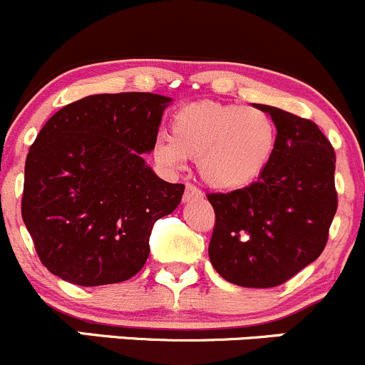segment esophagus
Here are the masks:
<instances>
[{
	"label": "esophagus",
	"instance_id": "obj_1",
	"mask_svg": "<svg viewBox=\"0 0 365 365\" xmlns=\"http://www.w3.org/2000/svg\"><path fill=\"white\" fill-rule=\"evenodd\" d=\"M202 197V192L197 189V187L190 185V183H187L185 187V194H183V201L189 202V201H194V199H201Z\"/></svg>",
	"mask_w": 365,
	"mask_h": 365
}]
</instances>
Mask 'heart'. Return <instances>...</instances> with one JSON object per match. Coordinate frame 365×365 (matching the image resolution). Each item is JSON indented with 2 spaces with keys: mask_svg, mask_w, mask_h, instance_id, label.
I'll list each match as a JSON object with an SVG mask.
<instances>
[{
  "mask_svg": "<svg viewBox=\"0 0 365 365\" xmlns=\"http://www.w3.org/2000/svg\"><path fill=\"white\" fill-rule=\"evenodd\" d=\"M278 129L259 108L218 101H194L171 118V140L159 138L153 155L168 168L197 159L202 182L217 190L252 185L273 160Z\"/></svg>",
  "mask_w": 365,
  "mask_h": 365,
  "instance_id": "obj_1",
  "label": "heart"
}]
</instances>
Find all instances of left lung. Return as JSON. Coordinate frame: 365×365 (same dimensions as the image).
I'll return each mask as SVG.
<instances>
[{"label":"left lung","mask_w":365,"mask_h":365,"mask_svg":"<svg viewBox=\"0 0 365 365\" xmlns=\"http://www.w3.org/2000/svg\"><path fill=\"white\" fill-rule=\"evenodd\" d=\"M278 145L267 170L245 189L208 194L215 210L210 260L229 283L269 289L324 252L337 210L336 153L314 122L267 105Z\"/></svg>","instance_id":"1"}]
</instances>
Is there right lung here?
<instances>
[{
  "mask_svg": "<svg viewBox=\"0 0 365 365\" xmlns=\"http://www.w3.org/2000/svg\"><path fill=\"white\" fill-rule=\"evenodd\" d=\"M170 103L150 92L94 94L41 128L26 159L22 220L52 274L98 287L145 266L153 224L175 212L185 190L143 159Z\"/></svg>",
  "mask_w": 365,
  "mask_h": 365,
  "instance_id": "right-lung-1",
  "label": "right lung"
}]
</instances>
